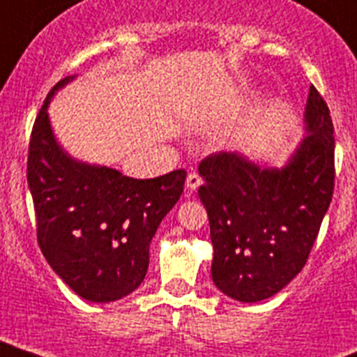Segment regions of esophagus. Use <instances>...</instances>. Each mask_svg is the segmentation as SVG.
Here are the masks:
<instances>
[{
  "mask_svg": "<svg viewBox=\"0 0 357 357\" xmlns=\"http://www.w3.org/2000/svg\"><path fill=\"white\" fill-rule=\"evenodd\" d=\"M202 179L197 172H190V174L186 176V190L188 192H195L197 190V186L201 185Z\"/></svg>",
  "mask_w": 357,
  "mask_h": 357,
  "instance_id": "1",
  "label": "esophagus"
}]
</instances>
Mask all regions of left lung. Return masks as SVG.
<instances>
[{
    "instance_id": "left-lung-1",
    "label": "left lung",
    "mask_w": 357,
    "mask_h": 357,
    "mask_svg": "<svg viewBox=\"0 0 357 357\" xmlns=\"http://www.w3.org/2000/svg\"><path fill=\"white\" fill-rule=\"evenodd\" d=\"M307 137L282 169L238 153L204 158L199 197L210 218L215 287L240 303L272 297L303 271L335 190V128L310 86Z\"/></svg>"
}]
</instances>
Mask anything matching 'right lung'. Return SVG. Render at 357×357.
<instances>
[{
	"label": "right lung",
	"mask_w": 357,
	"mask_h": 357,
	"mask_svg": "<svg viewBox=\"0 0 357 357\" xmlns=\"http://www.w3.org/2000/svg\"><path fill=\"white\" fill-rule=\"evenodd\" d=\"M75 79H60L35 119L26 178L44 258L67 287L91 303H112L140 287L149 243L183 194L186 172L133 179L110 167L76 162L54 139L47 105Z\"/></svg>",
	"instance_id": "add662e5"
}]
</instances>
